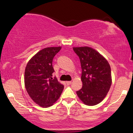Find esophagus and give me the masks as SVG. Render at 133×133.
<instances>
[{"label":"esophagus","instance_id":"obj_1","mask_svg":"<svg viewBox=\"0 0 133 133\" xmlns=\"http://www.w3.org/2000/svg\"><path fill=\"white\" fill-rule=\"evenodd\" d=\"M66 84L68 85H70L71 84L72 82H71V81H66Z\"/></svg>","mask_w":133,"mask_h":133}]
</instances>
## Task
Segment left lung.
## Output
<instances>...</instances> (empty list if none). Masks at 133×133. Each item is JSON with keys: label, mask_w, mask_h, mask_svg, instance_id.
<instances>
[{"label": "left lung", "mask_w": 133, "mask_h": 133, "mask_svg": "<svg viewBox=\"0 0 133 133\" xmlns=\"http://www.w3.org/2000/svg\"><path fill=\"white\" fill-rule=\"evenodd\" d=\"M72 48L79 56L82 68V87L76 93L84 104L97 105L106 97L111 85L110 64L102 54L91 47Z\"/></svg>", "instance_id": "left-lung-1"}]
</instances>
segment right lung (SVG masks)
I'll list each match as a JSON object with an SVG mask.
<instances>
[{
	"label": "right lung",
	"instance_id": "1",
	"mask_svg": "<svg viewBox=\"0 0 133 133\" xmlns=\"http://www.w3.org/2000/svg\"><path fill=\"white\" fill-rule=\"evenodd\" d=\"M61 46L47 47L32 56L25 68L24 82L28 95L43 108L52 106L61 96L63 85L52 77L53 58Z\"/></svg>",
	"mask_w": 133,
	"mask_h": 133
}]
</instances>
